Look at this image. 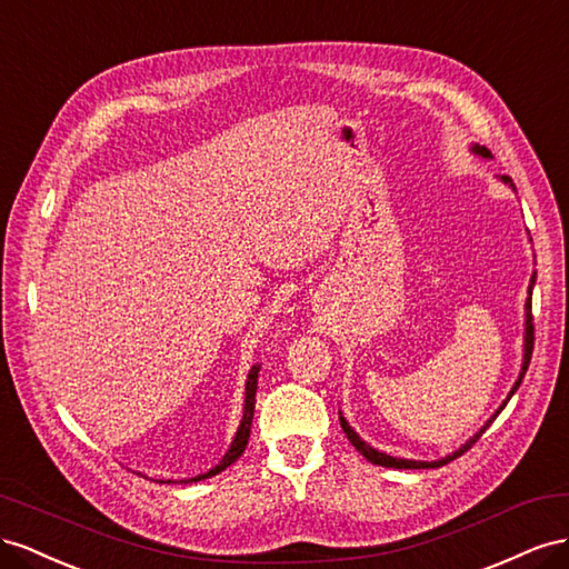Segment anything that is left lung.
Listing matches in <instances>:
<instances>
[{"mask_svg":"<svg viewBox=\"0 0 569 569\" xmlns=\"http://www.w3.org/2000/svg\"><path fill=\"white\" fill-rule=\"evenodd\" d=\"M469 152H475L477 157H481V159H491L493 154L486 150V148H481V144H472V148H469ZM500 183H506V186H510L512 190H515V183H512V178H508V176H500ZM533 283H537V271L531 273V279H529V288H527V302H525V343H522V369H519V377H517V381L512 383V388H510V393H508V398L502 400V405L500 408L491 415V419L486 421V425L469 438V441H465L456 452H450V456H446V458H441V460H431V462H425V460H405V458H393V456H386V452H381V450H377V448H371L367 441H362L360 438V433H357L350 425H348V419L343 417V412H338V419H340V427H343V431H346V436H348V441L362 452V456L371 462V465H379V467H393V469H436V467H443V465H448L450 460H456V458H460L462 452H467L469 448H472L479 438H481V433L491 427V421L502 412V408H506V405L510 402V398L515 396V391L519 388V383H522V379H525V375H527V367H529V360H531V350H533V323H531V293H533Z\"/></svg>","mask_w":569,"mask_h":569,"instance_id":"1","label":"left lung"}]
</instances>
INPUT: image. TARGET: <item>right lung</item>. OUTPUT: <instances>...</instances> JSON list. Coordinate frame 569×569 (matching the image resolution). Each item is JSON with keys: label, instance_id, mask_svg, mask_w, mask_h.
I'll list each match as a JSON object with an SVG mask.
<instances>
[{"label": "right lung", "instance_id": "right-lung-1", "mask_svg": "<svg viewBox=\"0 0 569 569\" xmlns=\"http://www.w3.org/2000/svg\"><path fill=\"white\" fill-rule=\"evenodd\" d=\"M257 379H259V365H254V367L248 371V381H246V402H242V419H240L238 431H236V436H233V441H231L229 450H226V456L219 460V465H214L212 469H209V472L198 475V477H190V479H181V483H192V481H202V479L214 477V475L223 472L226 467H231V465L242 456V450H246V446H248L250 427H252V417H254ZM159 483H171V479H169V481H159Z\"/></svg>", "mask_w": 569, "mask_h": 569}]
</instances>
